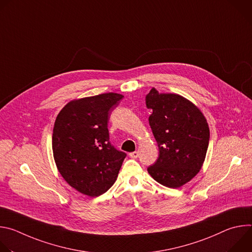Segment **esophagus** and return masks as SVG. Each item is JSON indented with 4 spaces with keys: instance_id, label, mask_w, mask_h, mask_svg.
Returning a JSON list of instances; mask_svg holds the SVG:
<instances>
[{
    "instance_id": "obj_1",
    "label": "esophagus",
    "mask_w": 252,
    "mask_h": 252,
    "mask_svg": "<svg viewBox=\"0 0 252 252\" xmlns=\"http://www.w3.org/2000/svg\"><path fill=\"white\" fill-rule=\"evenodd\" d=\"M128 156H129V158H136L138 157V153H137V152H132V153H130Z\"/></svg>"
}]
</instances>
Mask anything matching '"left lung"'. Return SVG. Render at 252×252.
<instances>
[{"mask_svg": "<svg viewBox=\"0 0 252 252\" xmlns=\"http://www.w3.org/2000/svg\"><path fill=\"white\" fill-rule=\"evenodd\" d=\"M146 103L153 111L149 122L159 151L148 171L166 188H181L203 164L209 142L208 124L198 107L179 94L152 89Z\"/></svg>", "mask_w": 252, "mask_h": 252, "instance_id": "left-lung-1", "label": "left lung"}]
</instances>
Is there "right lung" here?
I'll use <instances>...</instances> for the list:
<instances>
[{"label":"right lung","mask_w":252,"mask_h":252,"mask_svg":"<svg viewBox=\"0 0 252 252\" xmlns=\"http://www.w3.org/2000/svg\"><path fill=\"white\" fill-rule=\"evenodd\" d=\"M124 95L115 93L71 100L59 113L52 147L64 181L89 196H98L117 181L126 153L110 141V114Z\"/></svg>","instance_id":"obj_1"}]
</instances>
